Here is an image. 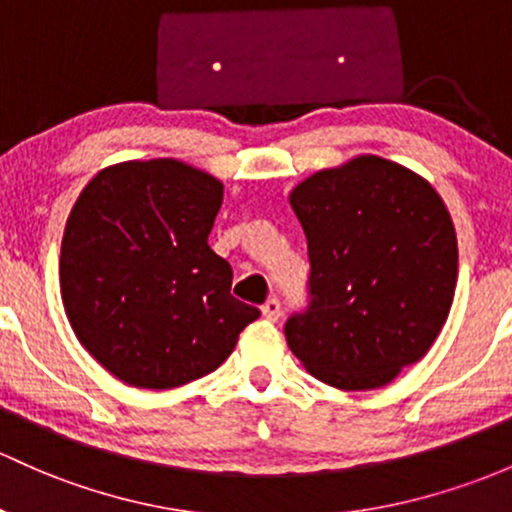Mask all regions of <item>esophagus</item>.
<instances>
[{
    "label": "esophagus",
    "instance_id": "esophagus-1",
    "mask_svg": "<svg viewBox=\"0 0 512 512\" xmlns=\"http://www.w3.org/2000/svg\"><path fill=\"white\" fill-rule=\"evenodd\" d=\"M261 312H263V317H266L268 322H278V317H280V300L278 298H268L266 302H263Z\"/></svg>",
    "mask_w": 512,
    "mask_h": 512
}]
</instances>
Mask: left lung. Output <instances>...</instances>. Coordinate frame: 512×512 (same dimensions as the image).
Here are the masks:
<instances>
[{"label":"left lung","instance_id":"obj_1","mask_svg":"<svg viewBox=\"0 0 512 512\" xmlns=\"http://www.w3.org/2000/svg\"><path fill=\"white\" fill-rule=\"evenodd\" d=\"M307 236V305L290 351L342 390L381 388L430 351L454 300L456 234L442 197L408 168L361 156L290 195Z\"/></svg>","mask_w":512,"mask_h":512}]
</instances>
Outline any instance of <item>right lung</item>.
<instances>
[{
    "instance_id": "add662e5",
    "label": "right lung",
    "mask_w": 512,
    "mask_h": 512,
    "mask_svg": "<svg viewBox=\"0 0 512 512\" xmlns=\"http://www.w3.org/2000/svg\"><path fill=\"white\" fill-rule=\"evenodd\" d=\"M224 188L173 158L104 168L60 246V295L80 344L119 381L175 388L207 376L261 310L232 295L207 244Z\"/></svg>"
}]
</instances>
